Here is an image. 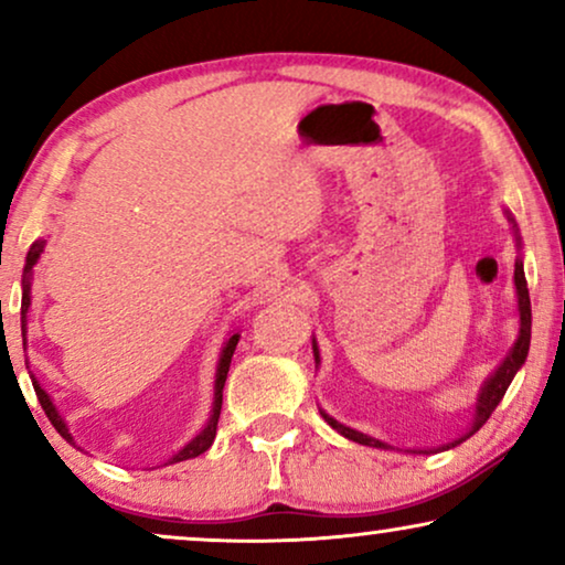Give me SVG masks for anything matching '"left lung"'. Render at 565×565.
<instances>
[{
    "label": "left lung",
    "instance_id": "8db88e82",
    "mask_svg": "<svg viewBox=\"0 0 565 565\" xmlns=\"http://www.w3.org/2000/svg\"><path fill=\"white\" fill-rule=\"evenodd\" d=\"M507 218L512 223V231H514V238H516V249H522V238H520V228H516V223L512 218V213L507 211ZM514 285H516V311H520V334H516V342L512 344V350L507 352V358L499 362V367L493 370V373L486 377V383L481 385V391H478V398H476V408H473V422H470V427L462 431L460 437L450 439V443L439 445V447H408L404 452H414V455H431V452H443V450H450V447L466 443L468 437H473L478 429L483 427L486 422H489V416L493 414V408L499 406V401L504 398V393L509 388V383L514 381L516 370L524 365V360H527V352H530V337H532V308H530V290H527V280H524V265H522V254L516 257L514 262ZM313 360H316V367H319V344H316L313 339ZM323 422L329 424L331 429H337L339 435L352 439V443L358 445H367V447H377V450H401V447H393L388 443H383V439H375L365 435V431H358L352 427H347V424L337 422L334 416H329L323 408H319Z\"/></svg>",
    "mask_w": 565,
    "mask_h": 565
}]
</instances>
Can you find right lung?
Instances as JSON below:
<instances>
[{
	"label": "right lung",
	"instance_id": "obj_1",
	"mask_svg": "<svg viewBox=\"0 0 565 565\" xmlns=\"http://www.w3.org/2000/svg\"><path fill=\"white\" fill-rule=\"evenodd\" d=\"M45 249V238H38V242H33V246H30L28 257H25V269H22V308H20V316H22V344H25V334H28V311H30V300H33V296H30V282H33V267L38 265V259H41V254ZM238 337L242 334H231L226 342H223V350H221V358H218V367H215V383H213V408H211V416H207L205 427L198 431L195 437L190 439L188 445L182 447V450H177L172 458H169L164 466H172V462H182V460H190V458H198V455H203L207 447L213 445L215 439V429H218V416H221V404H223V385H226V375H228V367H231V358H234V350L238 344ZM33 377V388L38 393V401H41L43 412L45 416H49L53 427H56V431L61 437L66 439V443H74L72 431H68L64 416L58 414L56 404H53V398L49 396L41 388V383L35 381Z\"/></svg>",
	"mask_w": 565,
	"mask_h": 565
}]
</instances>
